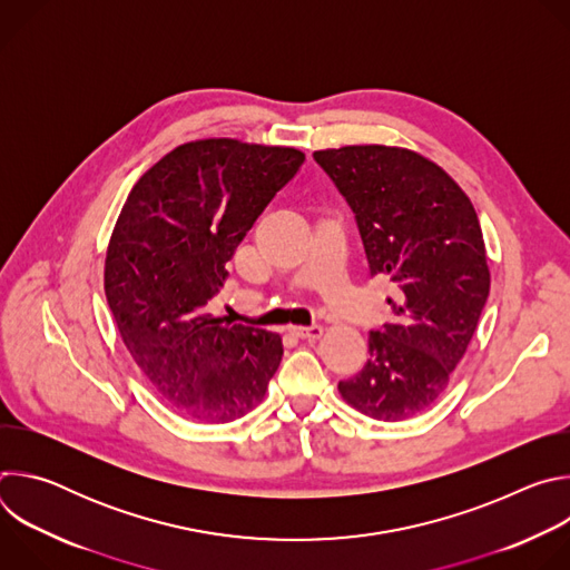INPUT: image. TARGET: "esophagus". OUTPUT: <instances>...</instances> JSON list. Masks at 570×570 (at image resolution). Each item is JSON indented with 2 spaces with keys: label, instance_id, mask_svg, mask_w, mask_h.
I'll list each match as a JSON object with an SVG mask.
<instances>
[{
  "label": "esophagus",
  "instance_id": "esophagus-1",
  "mask_svg": "<svg viewBox=\"0 0 570 570\" xmlns=\"http://www.w3.org/2000/svg\"><path fill=\"white\" fill-rule=\"evenodd\" d=\"M291 334L297 338H304V341H317V338H322L324 327L322 324H311V327H291Z\"/></svg>",
  "mask_w": 570,
  "mask_h": 570
}]
</instances>
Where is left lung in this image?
Instances as JSON below:
<instances>
[{
  "label": "left lung",
  "mask_w": 570,
  "mask_h": 570,
  "mask_svg": "<svg viewBox=\"0 0 570 570\" xmlns=\"http://www.w3.org/2000/svg\"><path fill=\"white\" fill-rule=\"evenodd\" d=\"M356 216L370 275L401 291L396 324L370 334L365 367L338 383L358 413L401 422L446 390L490 295L475 209L429 157L381 144L313 153Z\"/></svg>",
  "instance_id": "obj_1"
}]
</instances>
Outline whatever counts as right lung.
<instances>
[{"label": "right lung", "instance_id": "1", "mask_svg": "<svg viewBox=\"0 0 570 570\" xmlns=\"http://www.w3.org/2000/svg\"><path fill=\"white\" fill-rule=\"evenodd\" d=\"M304 153L238 139H196L153 165L128 194L104 286L132 361L167 403L225 424L250 413L279 367V334L207 311L225 264Z\"/></svg>", "mask_w": 570, "mask_h": 570}]
</instances>
